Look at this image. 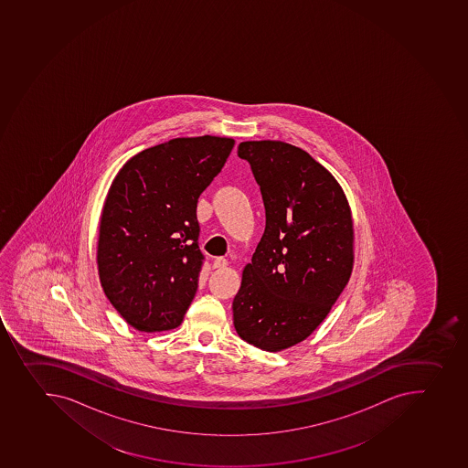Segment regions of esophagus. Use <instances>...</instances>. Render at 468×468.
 <instances>
[{
    "label": "esophagus",
    "instance_id": "1",
    "mask_svg": "<svg viewBox=\"0 0 468 468\" xmlns=\"http://www.w3.org/2000/svg\"><path fill=\"white\" fill-rule=\"evenodd\" d=\"M228 261L225 258H216L215 262H213V267L218 270L227 269Z\"/></svg>",
    "mask_w": 468,
    "mask_h": 468
}]
</instances>
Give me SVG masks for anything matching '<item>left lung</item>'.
Instances as JSON below:
<instances>
[{
	"label": "left lung",
	"instance_id": "obj_1",
	"mask_svg": "<svg viewBox=\"0 0 468 468\" xmlns=\"http://www.w3.org/2000/svg\"><path fill=\"white\" fill-rule=\"evenodd\" d=\"M239 157L261 187L266 229L232 302L234 327L278 353L311 336L350 281L353 215L336 178L302 148L245 141Z\"/></svg>",
	"mask_w": 468,
	"mask_h": 468
}]
</instances>
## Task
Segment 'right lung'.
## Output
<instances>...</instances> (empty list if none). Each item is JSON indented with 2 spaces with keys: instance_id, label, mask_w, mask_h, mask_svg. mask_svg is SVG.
<instances>
[{
  "instance_id": "1",
  "label": "right lung",
  "mask_w": 468,
  "mask_h": 468,
  "mask_svg": "<svg viewBox=\"0 0 468 468\" xmlns=\"http://www.w3.org/2000/svg\"><path fill=\"white\" fill-rule=\"evenodd\" d=\"M236 141L174 138L127 160L101 208L97 270L127 324L164 332L181 324L198 288L197 204Z\"/></svg>"
}]
</instances>
